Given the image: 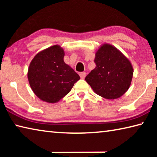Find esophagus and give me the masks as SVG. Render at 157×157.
Returning <instances> with one entry per match:
<instances>
[{
    "label": "esophagus",
    "mask_w": 157,
    "mask_h": 157,
    "mask_svg": "<svg viewBox=\"0 0 157 157\" xmlns=\"http://www.w3.org/2000/svg\"><path fill=\"white\" fill-rule=\"evenodd\" d=\"M86 73H85V72H82V73H79V76H80V78L82 79L85 78V77H86Z\"/></svg>",
    "instance_id": "esophagus-1"
}]
</instances>
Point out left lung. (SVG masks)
<instances>
[{
	"instance_id": "1",
	"label": "left lung",
	"mask_w": 157,
	"mask_h": 157,
	"mask_svg": "<svg viewBox=\"0 0 157 157\" xmlns=\"http://www.w3.org/2000/svg\"><path fill=\"white\" fill-rule=\"evenodd\" d=\"M95 68L85 78L95 94L115 100L131 85L134 69L130 61L115 46L104 44L95 52Z\"/></svg>"
}]
</instances>
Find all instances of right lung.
Wrapping results in <instances>:
<instances>
[{"label": "right lung", "mask_w": 157, "mask_h": 157, "mask_svg": "<svg viewBox=\"0 0 157 157\" xmlns=\"http://www.w3.org/2000/svg\"><path fill=\"white\" fill-rule=\"evenodd\" d=\"M64 55L62 48L55 45L37 53L29 66V84L34 94L44 102H59L80 79L64 62Z\"/></svg>", "instance_id": "add662e5"}]
</instances>
